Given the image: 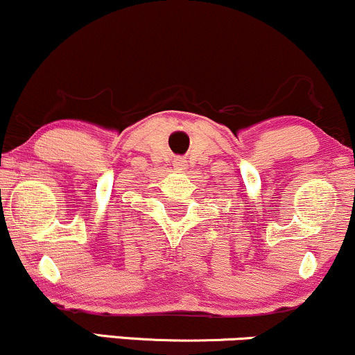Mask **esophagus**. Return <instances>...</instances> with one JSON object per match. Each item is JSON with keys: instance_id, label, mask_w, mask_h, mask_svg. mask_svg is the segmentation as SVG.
I'll use <instances>...</instances> for the list:
<instances>
[{"instance_id": "1", "label": "esophagus", "mask_w": 355, "mask_h": 355, "mask_svg": "<svg viewBox=\"0 0 355 355\" xmlns=\"http://www.w3.org/2000/svg\"><path fill=\"white\" fill-rule=\"evenodd\" d=\"M184 159L182 157H178V159H174V167H176V169H181V167H184Z\"/></svg>"}]
</instances>
